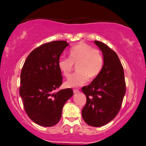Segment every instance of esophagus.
Returning <instances> with one entry per match:
<instances>
[{
    "mask_svg": "<svg viewBox=\"0 0 146 146\" xmlns=\"http://www.w3.org/2000/svg\"><path fill=\"white\" fill-rule=\"evenodd\" d=\"M73 92H74V94H77V93L80 92V91L78 90H76V89L74 90Z\"/></svg>",
    "mask_w": 146,
    "mask_h": 146,
    "instance_id": "esophagus-1",
    "label": "esophagus"
}]
</instances>
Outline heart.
Returning <instances> with one entry per match:
<instances>
[{
  "label": "heart",
  "instance_id": "1",
  "mask_svg": "<svg viewBox=\"0 0 146 146\" xmlns=\"http://www.w3.org/2000/svg\"><path fill=\"white\" fill-rule=\"evenodd\" d=\"M76 65V72L72 76L65 84L67 87L75 88L93 80L101 72L104 65L103 56L98 49L91 45L80 42L73 46L69 51V58L60 57L58 66L62 74L68 78Z\"/></svg>",
  "mask_w": 146,
  "mask_h": 146
}]
</instances>
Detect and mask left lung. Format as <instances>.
Returning a JSON list of instances; mask_svg holds the SVG:
<instances>
[{"label": "left lung", "instance_id": "left-lung-1", "mask_svg": "<svg viewBox=\"0 0 146 146\" xmlns=\"http://www.w3.org/2000/svg\"><path fill=\"white\" fill-rule=\"evenodd\" d=\"M95 44L101 50L104 65L100 74L82 90L86 104L82 110L85 122L93 127L103 126L116 116L125 94L124 72L117 54L100 41Z\"/></svg>", "mask_w": 146, "mask_h": 146}]
</instances>
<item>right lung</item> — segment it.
Here are the masks:
<instances>
[{
    "mask_svg": "<svg viewBox=\"0 0 146 146\" xmlns=\"http://www.w3.org/2000/svg\"><path fill=\"white\" fill-rule=\"evenodd\" d=\"M68 45L64 40L44 44L30 53L22 68L20 96L24 108L30 118L42 126L56 124L64 105L73 96L71 88L55 92L62 83L58 62Z\"/></svg>",
    "mask_w": 146,
    "mask_h": 146,
    "instance_id": "obj_1",
    "label": "right lung"
}]
</instances>
